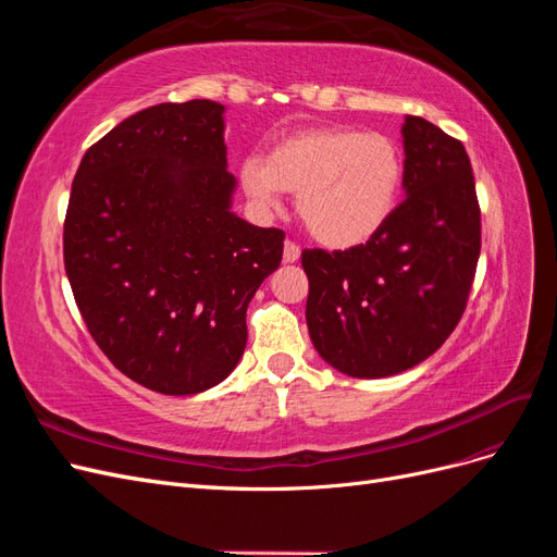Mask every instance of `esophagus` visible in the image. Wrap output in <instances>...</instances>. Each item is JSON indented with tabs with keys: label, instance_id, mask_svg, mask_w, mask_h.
<instances>
[{
	"label": "esophagus",
	"instance_id": "obj_1",
	"mask_svg": "<svg viewBox=\"0 0 557 557\" xmlns=\"http://www.w3.org/2000/svg\"><path fill=\"white\" fill-rule=\"evenodd\" d=\"M299 246L295 244V242H285L283 244V262L285 264H293V262H297L299 260Z\"/></svg>",
	"mask_w": 557,
	"mask_h": 557
}]
</instances>
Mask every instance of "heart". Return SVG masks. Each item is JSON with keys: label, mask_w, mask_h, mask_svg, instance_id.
Here are the masks:
<instances>
[{"label": "heart", "mask_w": 557, "mask_h": 557, "mask_svg": "<svg viewBox=\"0 0 557 557\" xmlns=\"http://www.w3.org/2000/svg\"><path fill=\"white\" fill-rule=\"evenodd\" d=\"M404 162L397 144L348 125L307 127L283 137L267 160L242 162V185L260 207H276L283 190L311 237L327 248L367 244L397 207Z\"/></svg>", "instance_id": "b5f03b06"}]
</instances>
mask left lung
Returning a JSON list of instances; mask_svg holds the SVG:
<instances>
[{
    "label": "left lung",
    "instance_id": "obj_1",
    "mask_svg": "<svg viewBox=\"0 0 557 557\" xmlns=\"http://www.w3.org/2000/svg\"><path fill=\"white\" fill-rule=\"evenodd\" d=\"M404 201L379 234L348 250L301 252L307 325L327 364L383 379L440 348L467 307L481 252L476 183L462 141L407 115Z\"/></svg>",
    "mask_w": 557,
    "mask_h": 557
}]
</instances>
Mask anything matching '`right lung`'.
I'll list each match as a JSON object with an SVG mask.
<instances>
[{
    "label": "right lung",
    "mask_w": 557,
    "mask_h": 557,
    "mask_svg": "<svg viewBox=\"0 0 557 557\" xmlns=\"http://www.w3.org/2000/svg\"><path fill=\"white\" fill-rule=\"evenodd\" d=\"M225 107L129 115L83 156L64 218V269L113 367L162 395L218 385L244 356L248 301L285 234L232 213Z\"/></svg>",
    "instance_id": "1"
}]
</instances>
